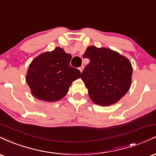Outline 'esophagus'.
<instances>
[{
	"label": "esophagus",
	"instance_id": "obj_1",
	"mask_svg": "<svg viewBox=\"0 0 156 156\" xmlns=\"http://www.w3.org/2000/svg\"><path fill=\"white\" fill-rule=\"evenodd\" d=\"M83 66H82V67H79V70L80 71V73H82V71H83Z\"/></svg>",
	"mask_w": 156,
	"mask_h": 156
}]
</instances>
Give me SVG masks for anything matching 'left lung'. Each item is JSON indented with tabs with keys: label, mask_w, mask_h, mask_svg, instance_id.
I'll list each match as a JSON object with an SVG mask.
<instances>
[{
	"label": "left lung",
	"mask_w": 156,
	"mask_h": 156,
	"mask_svg": "<svg viewBox=\"0 0 156 156\" xmlns=\"http://www.w3.org/2000/svg\"><path fill=\"white\" fill-rule=\"evenodd\" d=\"M83 57L90 61L81 73V79L93 103L108 106L128 92L133 68L126 57L108 48L95 46H89Z\"/></svg>",
	"instance_id": "left-lung-1"
}]
</instances>
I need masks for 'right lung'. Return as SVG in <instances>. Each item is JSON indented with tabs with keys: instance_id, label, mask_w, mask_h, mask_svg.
<instances>
[{
	"instance_id": "right-lung-1",
	"label": "right lung",
	"mask_w": 156,
	"mask_h": 156,
	"mask_svg": "<svg viewBox=\"0 0 156 156\" xmlns=\"http://www.w3.org/2000/svg\"><path fill=\"white\" fill-rule=\"evenodd\" d=\"M72 55L59 47L36 57L26 76L32 95L45 102L63 98L73 81L80 78V71L69 64Z\"/></svg>"
}]
</instances>
